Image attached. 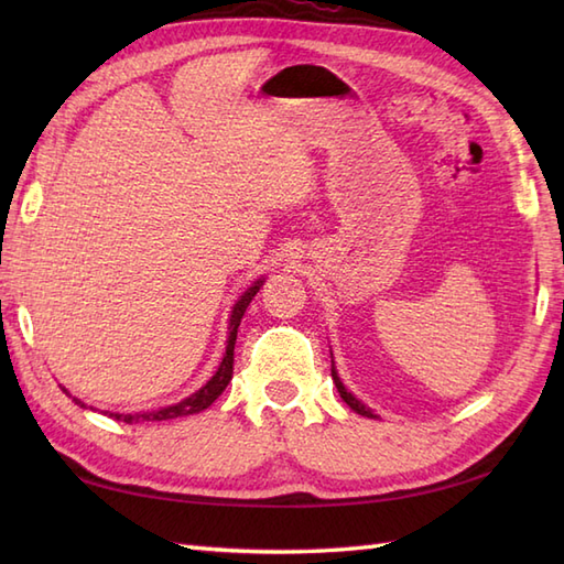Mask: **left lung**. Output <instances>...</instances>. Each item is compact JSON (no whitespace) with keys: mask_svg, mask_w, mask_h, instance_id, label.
Returning a JSON list of instances; mask_svg holds the SVG:
<instances>
[{"mask_svg":"<svg viewBox=\"0 0 564 564\" xmlns=\"http://www.w3.org/2000/svg\"><path fill=\"white\" fill-rule=\"evenodd\" d=\"M332 380H334V386H337V390H339V394H341V400H344L346 404H349L354 412H358V414H361V416H370V419H373V416H376L373 412H370V410H368V406H366V404H361V402H358V400L354 398V394H351V392H346V388L341 386V380H339V376H337V370H334V364H332Z\"/></svg>","mask_w":564,"mask_h":564,"instance_id":"1","label":"left lung"}]
</instances>
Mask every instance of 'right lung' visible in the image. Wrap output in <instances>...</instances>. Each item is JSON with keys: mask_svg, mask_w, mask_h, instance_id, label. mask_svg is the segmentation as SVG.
Wrapping results in <instances>:
<instances>
[{"mask_svg": "<svg viewBox=\"0 0 564 564\" xmlns=\"http://www.w3.org/2000/svg\"><path fill=\"white\" fill-rule=\"evenodd\" d=\"M263 281H257L251 289L239 297L235 310H232V317H230V339H227V349H225V358L220 368L215 370V376L203 386L198 392L191 394V398H186L184 402L178 404H172V406H164V410H158V412H148V414H111L116 416L118 422H126V424H138V422H164V419H176V416H188V414H198L203 410H208V406L220 398L223 390L227 388V382L232 380V366H235V341H237V327L239 322H242L245 317V310L247 305L251 303V297L257 295V291L261 289ZM65 390V388H63ZM67 392V390H65ZM77 404H82L79 400H75ZM84 406V404H82Z\"/></svg>", "mask_w": 564, "mask_h": 564, "instance_id": "add662e5", "label": "right lung"}]
</instances>
